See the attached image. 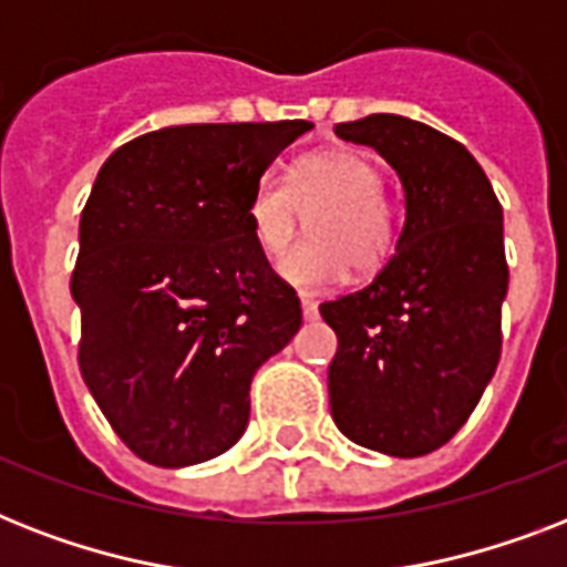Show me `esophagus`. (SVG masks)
I'll return each instance as SVG.
<instances>
[{
	"label": "esophagus",
	"mask_w": 567,
	"mask_h": 567,
	"mask_svg": "<svg viewBox=\"0 0 567 567\" xmlns=\"http://www.w3.org/2000/svg\"><path fill=\"white\" fill-rule=\"evenodd\" d=\"M300 306H302V318L318 320V300H311L309 293H302Z\"/></svg>",
	"instance_id": "obj_1"
}]
</instances>
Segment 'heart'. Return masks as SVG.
I'll return each mask as SVG.
<instances>
[{"label":"heart","mask_w":567,"mask_h":567,"mask_svg":"<svg viewBox=\"0 0 567 567\" xmlns=\"http://www.w3.org/2000/svg\"><path fill=\"white\" fill-rule=\"evenodd\" d=\"M311 214V240L279 261V276L302 291L332 288L353 267L373 274L396 247L394 208L382 196V173L364 153L327 150L302 155L288 171V185L261 176L247 199V223L261 252L282 256Z\"/></svg>","instance_id":"1"}]
</instances>
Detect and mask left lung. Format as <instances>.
I'll return each instance as SVG.
<instances>
[{
    "label": "left lung",
    "instance_id": "1",
    "mask_svg": "<svg viewBox=\"0 0 567 567\" xmlns=\"http://www.w3.org/2000/svg\"><path fill=\"white\" fill-rule=\"evenodd\" d=\"M336 135L394 167L405 223L368 288L320 306L338 336L332 421L368 450L426 456L462 430L501 362L503 208L474 155L426 123L371 114Z\"/></svg>",
    "mask_w": 567,
    "mask_h": 567
}]
</instances>
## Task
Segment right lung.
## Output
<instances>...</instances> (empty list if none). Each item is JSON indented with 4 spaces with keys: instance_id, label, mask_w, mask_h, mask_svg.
Listing matches in <instances>:
<instances>
[{
    "instance_id": "obj_1",
    "label": "right lung",
    "mask_w": 567,
    "mask_h": 567,
    "mask_svg": "<svg viewBox=\"0 0 567 567\" xmlns=\"http://www.w3.org/2000/svg\"><path fill=\"white\" fill-rule=\"evenodd\" d=\"M311 123H199L128 141L79 223L73 300L84 385L126 447L188 467L244 435L249 382L302 323L247 199Z\"/></svg>"
}]
</instances>
